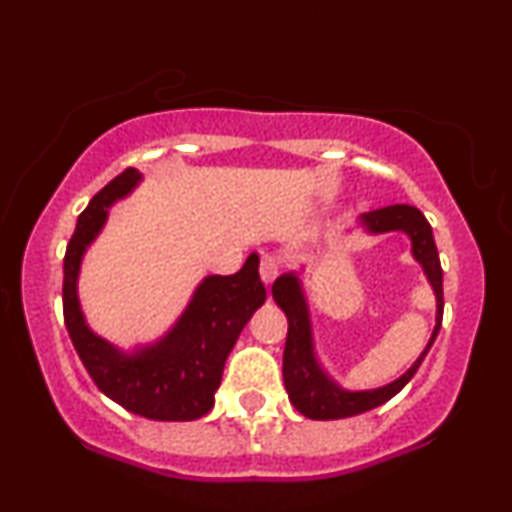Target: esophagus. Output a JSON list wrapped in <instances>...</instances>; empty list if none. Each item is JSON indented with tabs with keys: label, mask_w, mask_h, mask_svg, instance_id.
I'll list each match as a JSON object with an SVG mask.
<instances>
[{
	"label": "esophagus",
	"mask_w": 512,
	"mask_h": 512,
	"mask_svg": "<svg viewBox=\"0 0 512 512\" xmlns=\"http://www.w3.org/2000/svg\"><path fill=\"white\" fill-rule=\"evenodd\" d=\"M279 269H281V264H279V260H276L274 255H264L262 257L260 276H262L264 286H272L274 284V279H276V276H279Z\"/></svg>",
	"instance_id": "esophagus-1"
}]
</instances>
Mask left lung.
Here are the masks:
<instances>
[{"instance_id":"1","label":"left lung","mask_w":512,"mask_h":512,"mask_svg":"<svg viewBox=\"0 0 512 512\" xmlns=\"http://www.w3.org/2000/svg\"><path fill=\"white\" fill-rule=\"evenodd\" d=\"M358 226L370 233V236L399 231L411 240V255L421 264L428 284H431L433 293H436V327H433L431 339H428L421 356L397 380H392V383L383 387H375V390H344L322 368L320 358H317L313 322H310V305L308 296L303 291L301 274H281L274 281L272 296L276 305L286 313V320H289V334H286L284 346V385L293 407L301 411L303 416L315 421L346 419V416L363 414V411L380 407L387 399L395 397L414 378V373L419 370L428 349L436 342L440 322H443V269H440L436 240H433L431 223L426 221V216L416 207H409V204H392V207L361 214Z\"/></svg>"}]
</instances>
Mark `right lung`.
<instances>
[{"mask_svg": "<svg viewBox=\"0 0 512 512\" xmlns=\"http://www.w3.org/2000/svg\"><path fill=\"white\" fill-rule=\"evenodd\" d=\"M139 182L142 173L127 168L81 211L64 255V325L81 363L105 397L144 419L195 421L214 407L226 358L252 313L267 301L260 257L252 252L243 269L231 276H204L175 325L156 342L122 351L98 337L81 310V262L101 236L110 207L132 195Z\"/></svg>", "mask_w": 512, "mask_h": 512, "instance_id": "right-lung-1", "label": "right lung"}]
</instances>
